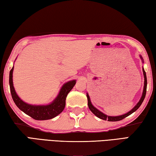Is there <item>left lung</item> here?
Masks as SVG:
<instances>
[{
    "label": "left lung",
    "instance_id": "left-lung-1",
    "mask_svg": "<svg viewBox=\"0 0 156 156\" xmlns=\"http://www.w3.org/2000/svg\"><path fill=\"white\" fill-rule=\"evenodd\" d=\"M141 58L142 59V56H140ZM142 71H143V74H144V89H143V93H142V96L141 97L140 100L138 102V103L137 104L135 107H133L130 112H129L128 113H125V114L122 115H119V116H108L107 115L104 114L103 113H102L101 112H100L99 110H98L96 108H95L93 105H92L90 98H89V96L88 94H87V100H88V106L89 109L91 110V112L94 113V115H96L98 118H100V119L104 120H108V121H111V122H115V121H119L124 119L126 117H127L129 115H131V113H133L134 112L138 109V108L140 107V105H142V102L145 98V96H146V92H147V76H146V72H144V69H142Z\"/></svg>",
    "mask_w": 156,
    "mask_h": 156
}]
</instances>
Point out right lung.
<instances>
[{
  "label": "right lung",
  "mask_w": 156,
  "mask_h": 156,
  "mask_svg": "<svg viewBox=\"0 0 156 156\" xmlns=\"http://www.w3.org/2000/svg\"><path fill=\"white\" fill-rule=\"evenodd\" d=\"M13 70H14V67H12L9 72L10 91H11L12 97L14 103L22 112L37 120L51 119L62 112L65 107L66 98L67 96V94L73 87V86L75 85L76 80H72L65 83L60 89L58 96L54 100L52 103L48 105H38V106H36V105H31L25 103L18 96L15 91L14 86H13Z\"/></svg>",
  "instance_id": "obj_1"
}]
</instances>
